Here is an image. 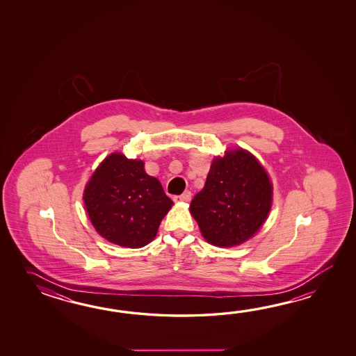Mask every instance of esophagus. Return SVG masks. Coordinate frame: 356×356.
<instances>
[{
  "mask_svg": "<svg viewBox=\"0 0 356 356\" xmlns=\"http://www.w3.org/2000/svg\"><path fill=\"white\" fill-rule=\"evenodd\" d=\"M191 197H192V193L187 191V192H184V193H181L179 196H175V202H189L191 201Z\"/></svg>",
  "mask_w": 356,
  "mask_h": 356,
  "instance_id": "obj_1",
  "label": "esophagus"
}]
</instances>
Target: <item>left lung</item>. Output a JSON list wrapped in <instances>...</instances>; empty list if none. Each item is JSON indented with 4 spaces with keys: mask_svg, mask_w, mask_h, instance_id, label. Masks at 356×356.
<instances>
[{
    "mask_svg": "<svg viewBox=\"0 0 356 356\" xmlns=\"http://www.w3.org/2000/svg\"><path fill=\"white\" fill-rule=\"evenodd\" d=\"M271 204L273 186L265 169L250 152L238 149L212 161L189 210L207 242L233 247L262 227Z\"/></svg>",
    "mask_w": 356,
    "mask_h": 356,
    "instance_id": "8db88e82",
    "label": "left lung"
}]
</instances>
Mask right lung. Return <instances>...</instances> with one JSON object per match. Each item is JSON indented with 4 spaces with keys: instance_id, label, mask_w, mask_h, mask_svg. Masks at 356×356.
I'll return each instance as SVG.
<instances>
[{
    "instance_id": "obj_1",
    "label": "right lung",
    "mask_w": 356,
    "mask_h": 356,
    "mask_svg": "<svg viewBox=\"0 0 356 356\" xmlns=\"http://www.w3.org/2000/svg\"><path fill=\"white\" fill-rule=\"evenodd\" d=\"M91 222L106 241L140 248L155 238L173 201L160 181L146 175L141 160L111 154L91 177L83 193Z\"/></svg>"
}]
</instances>
